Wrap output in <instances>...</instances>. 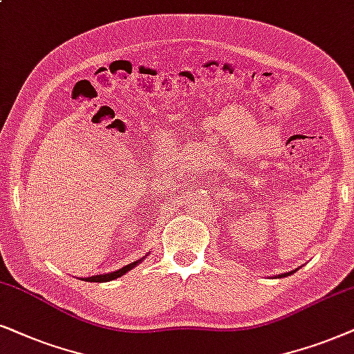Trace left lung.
<instances>
[{
	"instance_id": "obj_1",
	"label": "left lung",
	"mask_w": 354,
	"mask_h": 354,
	"mask_svg": "<svg viewBox=\"0 0 354 354\" xmlns=\"http://www.w3.org/2000/svg\"><path fill=\"white\" fill-rule=\"evenodd\" d=\"M295 270H291V272H288V273H281V275H280V279H281V277H286V275H291V273H293Z\"/></svg>"
}]
</instances>
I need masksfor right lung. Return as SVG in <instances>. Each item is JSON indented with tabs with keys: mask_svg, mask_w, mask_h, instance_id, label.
Masks as SVG:
<instances>
[{
	"mask_svg": "<svg viewBox=\"0 0 354 354\" xmlns=\"http://www.w3.org/2000/svg\"><path fill=\"white\" fill-rule=\"evenodd\" d=\"M138 263H140V261H136V262H131V263H128V266H124L122 268H120V270H116V272H110V273H105V275H93V277H88V279H86L84 281H95V283H103V281H111V280H115V279H118V277H122L124 275L126 272H129L131 268H134L136 266H138Z\"/></svg>",
	"mask_w": 354,
	"mask_h": 354,
	"instance_id": "1",
	"label": "right lung"
}]
</instances>
